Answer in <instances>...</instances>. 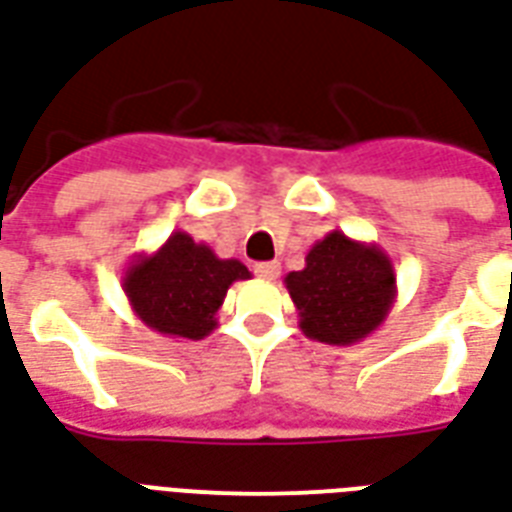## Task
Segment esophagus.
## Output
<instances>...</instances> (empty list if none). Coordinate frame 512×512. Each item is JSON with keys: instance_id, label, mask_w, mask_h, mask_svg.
I'll list each match as a JSON object with an SVG mask.
<instances>
[{"instance_id": "obj_1", "label": "esophagus", "mask_w": 512, "mask_h": 512, "mask_svg": "<svg viewBox=\"0 0 512 512\" xmlns=\"http://www.w3.org/2000/svg\"><path fill=\"white\" fill-rule=\"evenodd\" d=\"M279 271H282V266H279V263H257L255 266V274L260 276V279H268V282H271V279H276V276H279Z\"/></svg>"}]
</instances>
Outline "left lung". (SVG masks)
<instances>
[{
  "label": "left lung",
  "instance_id": "8db88e82",
  "mask_svg": "<svg viewBox=\"0 0 512 512\" xmlns=\"http://www.w3.org/2000/svg\"><path fill=\"white\" fill-rule=\"evenodd\" d=\"M298 325L314 342L350 347L385 323L396 301L388 252L331 230L306 252V266L285 276Z\"/></svg>",
  "mask_w": 512,
  "mask_h": 512
}]
</instances>
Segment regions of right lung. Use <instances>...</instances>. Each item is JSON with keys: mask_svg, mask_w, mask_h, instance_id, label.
<instances>
[{"mask_svg": "<svg viewBox=\"0 0 512 512\" xmlns=\"http://www.w3.org/2000/svg\"><path fill=\"white\" fill-rule=\"evenodd\" d=\"M252 279L236 257H217L203 241L176 230L151 255H135L121 290L140 323L170 339H203L217 328L219 306L233 282Z\"/></svg>", "mask_w": 512, "mask_h": 512, "instance_id": "right-lung-1", "label": "right lung"}]
</instances>
